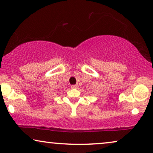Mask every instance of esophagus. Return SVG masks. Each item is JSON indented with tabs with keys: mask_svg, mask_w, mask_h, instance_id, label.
I'll list each match as a JSON object with an SVG mask.
<instances>
[{
	"mask_svg": "<svg viewBox=\"0 0 153 153\" xmlns=\"http://www.w3.org/2000/svg\"><path fill=\"white\" fill-rule=\"evenodd\" d=\"M71 88H72V89H74V88H78V85H72V86H71Z\"/></svg>",
	"mask_w": 153,
	"mask_h": 153,
	"instance_id": "1",
	"label": "esophagus"
}]
</instances>
